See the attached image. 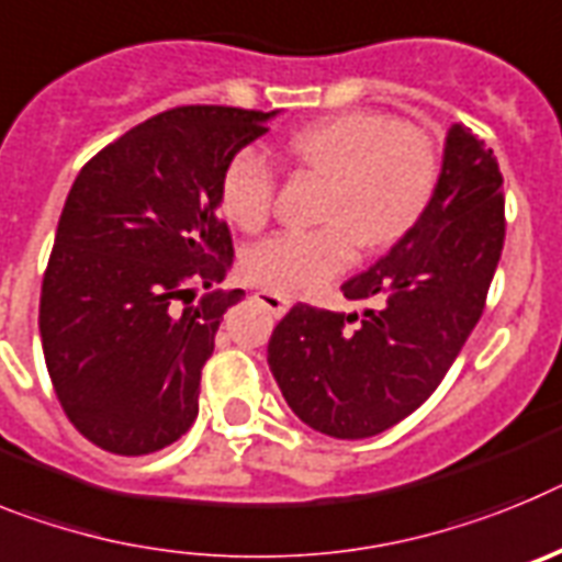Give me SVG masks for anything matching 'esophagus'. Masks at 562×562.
Segmentation results:
<instances>
[{
  "label": "esophagus",
  "mask_w": 562,
  "mask_h": 562,
  "mask_svg": "<svg viewBox=\"0 0 562 562\" xmlns=\"http://www.w3.org/2000/svg\"><path fill=\"white\" fill-rule=\"evenodd\" d=\"M257 300H260L262 308H268L274 316H285L288 308H291V300L282 294H277V291H260V294H257Z\"/></svg>",
  "instance_id": "34e87169"
}]
</instances>
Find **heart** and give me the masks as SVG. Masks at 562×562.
I'll return each instance as SVG.
<instances>
[{
  "label": "heart",
  "instance_id": "b5f03b06",
  "mask_svg": "<svg viewBox=\"0 0 562 562\" xmlns=\"http://www.w3.org/2000/svg\"><path fill=\"white\" fill-rule=\"evenodd\" d=\"M288 164L325 178L314 232H285L246 251V274L277 294H305L341 274L356 246L375 254L422 223L441 180L436 140L384 112H341L300 126L282 144ZM277 178L251 149L221 172L217 206L232 226L260 232Z\"/></svg>",
  "mask_w": 562,
  "mask_h": 562
}]
</instances>
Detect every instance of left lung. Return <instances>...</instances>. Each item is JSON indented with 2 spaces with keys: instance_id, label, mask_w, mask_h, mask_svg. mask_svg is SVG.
Segmentation results:
<instances>
[{
  "instance_id": "1",
  "label": "left lung",
  "mask_w": 562,
  "mask_h": 562,
  "mask_svg": "<svg viewBox=\"0 0 562 562\" xmlns=\"http://www.w3.org/2000/svg\"><path fill=\"white\" fill-rule=\"evenodd\" d=\"M504 237L497 158L452 124L422 223L341 285L348 300L379 305L359 316L296 302L271 334L268 368L288 407L316 432L348 441L422 407L484 314Z\"/></svg>"
}]
</instances>
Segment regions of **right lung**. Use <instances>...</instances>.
Here are the masks:
<instances>
[{"label": "right lung", "instance_id": "1", "mask_svg": "<svg viewBox=\"0 0 562 562\" xmlns=\"http://www.w3.org/2000/svg\"><path fill=\"white\" fill-rule=\"evenodd\" d=\"M277 112L175 106L85 164L42 280L47 373L72 427L115 456H149L198 418L200 370L226 308L232 232L217 217L223 166Z\"/></svg>", "mask_w": 562, "mask_h": 562}]
</instances>
